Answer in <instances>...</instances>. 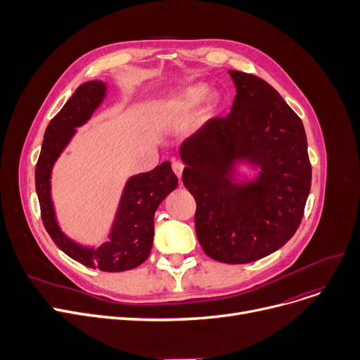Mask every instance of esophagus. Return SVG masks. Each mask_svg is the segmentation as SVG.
<instances>
[{
	"label": "esophagus",
	"instance_id": "34e87169",
	"mask_svg": "<svg viewBox=\"0 0 360 360\" xmlns=\"http://www.w3.org/2000/svg\"><path fill=\"white\" fill-rule=\"evenodd\" d=\"M172 169H174L175 175L181 179V176H182V170H184V165H182L181 162H174V163H172Z\"/></svg>",
	"mask_w": 360,
	"mask_h": 360
}]
</instances>
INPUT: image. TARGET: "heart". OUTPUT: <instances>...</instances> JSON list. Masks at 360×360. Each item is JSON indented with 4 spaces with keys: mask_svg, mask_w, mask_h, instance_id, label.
Wrapping results in <instances>:
<instances>
[{
    "mask_svg": "<svg viewBox=\"0 0 360 360\" xmlns=\"http://www.w3.org/2000/svg\"><path fill=\"white\" fill-rule=\"evenodd\" d=\"M207 91H209V89H207L205 84H195V86L186 87L178 94L176 99H174L172 103L169 105V110H172L174 113L190 110L205 99ZM217 103H219V99L214 96V94L209 98V106L212 109H214Z\"/></svg>",
    "mask_w": 360,
    "mask_h": 360,
    "instance_id": "heart-1",
    "label": "heart"
}]
</instances>
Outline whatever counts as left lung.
I'll use <instances>...</instances> for the list:
<instances>
[{
  "label": "left lung",
  "mask_w": 360,
  "mask_h": 360,
  "mask_svg": "<svg viewBox=\"0 0 360 360\" xmlns=\"http://www.w3.org/2000/svg\"><path fill=\"white\" fill-rule=\"evenodd\" d=\"M229 74L236 86L231 113L209 120L181 146L182 181L197 202L202 251L219 262L247 264L295 235L312 167L304 124L278 91L257 75ZM236 160L260 167L255 181L231 182Z\"/></svg>",
  "instance_id": "left-lung-1"
}]
</instances>
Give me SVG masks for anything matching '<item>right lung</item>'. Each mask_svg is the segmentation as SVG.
<instances>
[{
	"label": "right lung",
	"instance_id": "add662e5",
	"mask_svg": "<svg viewBox=\"0 0 360 360\" xmlns=\"http://www.w3.org/2000/svg\"><path fill=\"white\" fill-rule=\"evenodd\" d=\"M105 94V83H83L51 120L36 163L34 184L44 226L56 247L86 267L118 273L136 269L148 258L155 236V212L166 195L175 190L178 178L169 162L129 178L112 226L110 239L96 250L82 247L61 232L51 200V170L74 136L75 127L83 125L91 117Z\"/></svg>",
	"mask_w": 360,
	"mask_h": 360
}]
</instances>
